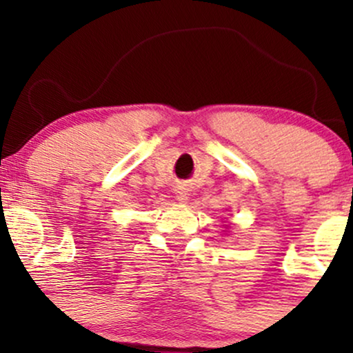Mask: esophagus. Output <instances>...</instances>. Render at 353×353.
Returning <instances> with one entry per match:
<instances>
[{
  "label": "esophagus",
  "instance_id": "34e87169",
  "mask_svg": "<svg viewBox=\"0 0 353 353\" xmlns=\"http://www.w3.org/2000/svg\"><path fill=\"white\" fill-rule=\"evenodd\" d=\"M176 199L179 202H188V199H189L188 190H185L184 188H177L176 189Z\"/></svg>",
  "mask_w": 353,
  "mask_h": 353
}]
</instances>
